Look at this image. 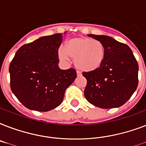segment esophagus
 I'll use <instances>...</instances> for the list:
<instances>
[{
	"label": "esophagus",
	"instance_id": "obj_1",
	"mask_svg": "<svg viewBox=\"0 0 146 146\" xmlns=\"http://www.w3.org/2000/svg\"><path fill=\"white\" fill-rule=\"evenodd\" d=\"M76 74H77V76H79L81 75V73H80V71H76Z\"/></svg>",
	"mask_w": 146,
	"mask_h": 146
}]
</instances>
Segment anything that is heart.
Here are the masks:
<instances>
[{
	"label": "heart",
	"instance_id": "1",
	"mask_svg": "<svg viewBox=\"0 0 146 146\" xmlns=\"http://www.w3.org/2000/svg\"><path fill=\"white\" fill-rule=\"evenodd\" d=\"M57 54L59 59L65 63L71 57L80 71L90 73L97 70L102 65L105 57V48L102 42L93 38L75 37L66 42V48L60 47Z\"/></svg>",
	"mask_w": 146,
	"mask_h": 146
}]
</instances>
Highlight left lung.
<instances>
[{
    "label": "left lung",
    "mask_w": 146,
    "mask_h": 146,
    "mask_svg": "<svg viewBox=\"0 0 146 146\" xmlns=\"http://www.w3.org/2000/svg\"><path fill=\"white\" fill-rule=\"evenodd\" d=\"M105 48L99 69L82 75L87 80L84 95L87 101L101 108H118L125 104L138 86V63L126 44L107 35L89 34Z\"/></svg>",
    "instance_id": "obj_1"
}]
</instances>
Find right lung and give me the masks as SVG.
<instances>
[{
    "mask_svg": "<svg viewBox=\"0 0 146 146\" xmlns=\"http://www.w3.org/2000/svg\"><path fill=\"white\" fill-rule=\"evenodd\" d=\"M62 41L61 33L42 36L20 47L10 63V88L27 108L43 112L57 108L76 78L73 68L58 66Z\"/></svg>",
    "mask_w": 146,
    "mask_h": 146,
    "instance_id": "right-lung-1",
    "label": "right lung"
}]
</instances>
